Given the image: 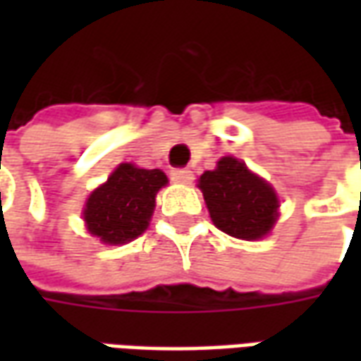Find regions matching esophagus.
<instances>
[{"mask_svg": "<svg viewBox=\"0 0 361 361\" xmlns=\"http://www.w3.org/2000/svg\"><path fill=\"white\" fill-rule=\"evenodd\" d=\"M172 180L176 183H191L193 180V172L191 170H173Z\"/></svg>", "mask_w": 361, "mask_h": 361, "instance_id": "34e87169", "label": "esophagus"}]
</instances>
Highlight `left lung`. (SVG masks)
Segmentation results:
<instances>
[{
    "label": "left lung",
    "mask_w": 361,
    "mask_h": 361,
    "mask_svg": "<svg viewBox=\"0 0 361 361\" xmlns=\"http://www.w3.org/2000/svg\"><path fill=\"white\" fill-rule=\"evenodd\" d=\"M214 226L238 240L265 238L279 219L276 191L234 157H224L199 178Z\"/></svg>",
    "instance_id": "left-lung-1"
}]
</instances>
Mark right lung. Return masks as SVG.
Wrapping results in <instances>:
<instances>
[{
  "label": "right lung",
  "mask_w": 361,
  "mask_h": 361,
  "mask_svg": "<svg viewBox=\"0 0 361 361\" xmlns=\"http://www.w3.org/2000/svg\"><path fill=\"white\" fill-rule=\"evenodd\" d=\"M166 183L168 178L162 170L119 164L85 203L87 230L108 245L133 242L149 228L157 193Z\"/></svg>",
  "instance_id": "add662e5"
}]
</instances>
